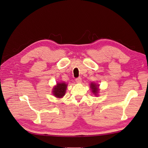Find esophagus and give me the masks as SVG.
Returning a JSON list of instances; mask_svg holds the SVG:
<instances>
[{"mask_svg": "<svg viewBox=\"0 0 148 148\" xmlns=\"http://www.w3.org/2000/svg\"><path fill=\"white\" fill-rule=\"evenodd\" d=\"M75 81H76V82H77V83H80L81 82H82V78H81L80 77L76 78Z\"/></svg>", "mask_w": 148, "mask_h": 148, "instance_id": "1", "label": "esophagus"}]
</instances>
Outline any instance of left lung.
Returning <instances> with one entry per match:
<instances>
[{
  "label": "left lung",
  "mask_w": 148,
  "mask_h": 148,
  "mask_svg": "<svg viewBox=\"0 0 148 148\" xmlns=\"http://www.w3.org/2000/svg\"><path fill=\"white\" fill-rule=\"evenodd\" d=\"M99 85H97V84H93L92 83L91 84H90V87H91L92 90V92L95 95H97V93H98V87Z\"/></svg>",
  "instance_id": "obj_1"
}]
</instances>
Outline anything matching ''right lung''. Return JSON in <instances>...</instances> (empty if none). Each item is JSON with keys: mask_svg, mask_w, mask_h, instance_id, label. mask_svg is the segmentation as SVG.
Returning <instances> with one entry per match:
<instances>
[{"mask_svg": "<svg viewBox=\"0 0 148 148\" xmlns=\"http://www.w3.org/2000/svg\"><path fill=\"white\" fill-rule=\"evenodd\" d=\"M66 88H67V84L65 83L62 82L57 84L56 86L53 88V95L57 98H62L65 94Z\"/></svg>", "mask_w": 148, "mask_h": 148, "instance_id": "add662e5", "label": "right lung"}]
</instances>
